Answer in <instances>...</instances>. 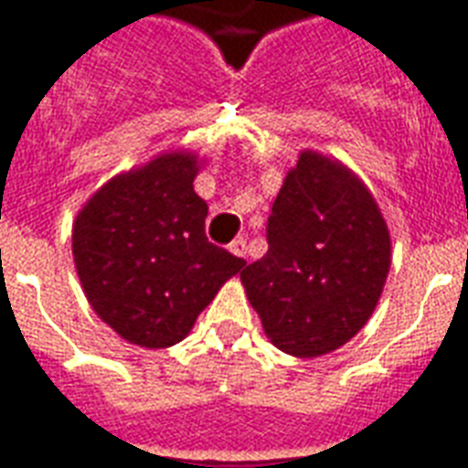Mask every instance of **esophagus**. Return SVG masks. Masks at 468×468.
Instances as JSON below:
<instances>
[{
    "label": "esophagus",
    "instance_id": "1",
    "mask_svg": "<svg viewBox=\"0 0 468 468\" xmlns=\"http://www.w3.org/2000/svg\"><path fill=\"white\" fill-rule=\"evenodd\" d=\"M229 251L234 254V257H247V239H234L229 244Z\"/></svg>",
    "mask_w": 468,
    "mask_h": 468
}]
</instances>
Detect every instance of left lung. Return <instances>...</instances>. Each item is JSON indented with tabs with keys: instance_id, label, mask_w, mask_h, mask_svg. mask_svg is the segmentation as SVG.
Returning a JSON list of instances; mask_svg holds the SVG:
<instances>
[{
	"instance_id": "left-lung-1",
	"label": "left lung",
	"mask_w": 468,
	"mask_h": 468,
	"mask_svg": "<svg viewBox=\"0 0 468 468\" xmlns=\"http://www.w3.org/2000/svg\"><path fill=\"white\" fill-rule=\"evenodd\" d=\"M267 241V254L241 269V284L276 349L322 356L369 322L387 284L391 239L356 174L302 152L274 199Z\"/></svg>"
}]
</instances>
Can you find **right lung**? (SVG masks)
<instances>
[{
    "instance_id": "right-lung-1",
    "label": "right lung",
    "mask_w": 468,
    "mask_h": 468,
    "mask_svg": "<svg viewBox=\"0 0 468 468\" xmlns=\"http://www.w3.org/2000/svg\"><path fill=\"white\" fill-rule=\"evenodd\" d=\"M197 172V154L166 152L114 176L77 214L71 254L84 294L129 344L182 342L247 264L207 239L209 207L194 192Z\"/></svg>"
}]
</instances>
